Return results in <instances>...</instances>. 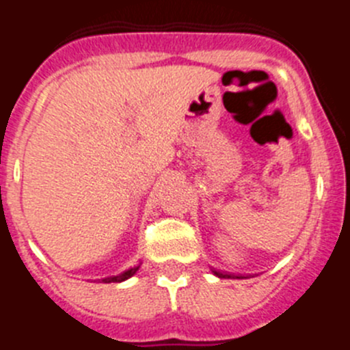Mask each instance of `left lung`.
Segmentation results:
<instances>
[{
    "instance_id": "obj_1",
    "label": "left lung",
    "mask_w": 350,
    "mask_h": 350,
    "mask_svg": "<svg viewBox=\"0 0 350 350\" xmlns=\"http://www.w3.org/2000/svg\"><path fill=\"white\" fill-rule=\"evenodd\" d=\"M213 275H217L219 279H247L243 275H234V273H226V271L221 270H212Z\"/></svg>"
}]
</instances>
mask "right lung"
I'll return each mask as SVG.
<instances>
[{
	"instance_id": "1",
	"label": "right lung",
	"mask_w": 350,
	"mask_h": 350,
	"mask_svg": "<svg viewBox=\"0 0 350 350\" xmlns=\"http://www.w3.org/2000/svg\"><path fill=\"white\" fill-rule=\"evenodd\" d=\"M138 268H140V265H138V267L129 268V270L122 271V273H119V275H113V277H107V279H101V282H103V284H110V282H124V280H128L129 277H133V275L137 273Z\"/></svg>"
}]
</instances>
